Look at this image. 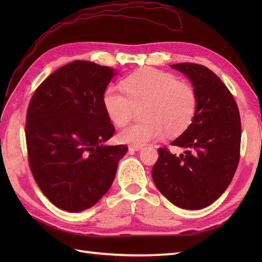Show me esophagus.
<instances>
[{
    "label": "esophagus",
    "mask_w": 262,
    "mask_h": 262,
    "mask_svg": "<svg viewBox=\"0 0 262 262\" xmlns=\"http://www.w3.org/2000/svg\"><path fill=\"white\" fill-rule=\"evenodd\" d=\"M128 148H129V151H140V149L143 148L142 145H129L128 146Z\"/></svg>",
    "instance_id": "34e87169"
}]
</instances>
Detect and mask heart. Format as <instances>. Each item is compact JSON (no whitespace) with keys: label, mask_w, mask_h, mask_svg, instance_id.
<instances>
[{"label":"heart","mask_w":262,"mask_h":262,"mask_svg":"<svg viewBox=\"0 0 262 262\" xmlns=\"http://www.w3.org/2000/svg\"><path fill=\"white\" fill-rule=\"evenodd\" d=\"M125 92L108 86L102 94V105L110 121L124 126L130 120L135 107L142 108L144 121L126 127L118 138L122 143L144 145L162 137L186 130L197 111V93L187 82L174 75L145 68L133 72L124 80Z\"/></svg>","instance_id":"obj_1"}]
</instances>
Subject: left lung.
<instances>
[{"instance_id": "obj_1", "label": "left lung", "mask_w": 262, "mask_h": 262, "mask_svg": "<svg viewBox=\"0 0 262 262\" xmlns=\"http://www.w3.org/2000/svg\"><path fill=\"white\" fill-rule=\"evenodd\" d=\"M185 74L197 93L191 124L171 143L185 152L160 147L152 169L155 186L183 209H202L229 187L240 160L241 120L234 98L214 72L193 63L170 65Z\"/></svg>"}]
</instances>
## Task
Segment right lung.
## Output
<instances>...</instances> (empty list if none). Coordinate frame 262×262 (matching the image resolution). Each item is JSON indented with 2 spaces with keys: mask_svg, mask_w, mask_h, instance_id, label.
I'll return each mask as SVG.
<instances>
[{
  "mask_svg": "<svg viewBox=\"0 0 262 262\" xmlns=\"http://www.w3.org/2000/svg\"><path fill=\"white\" fill-rule=\"evenodd\" d=\"M116 70L74 60L49 75L27 111L28 160L37 185L56 207L77 213L96 205L116 177L126 145L115 134L102 94Z\"/></svg>",
  "mask_w": 262,
  "mask_h": 262,
  "instance_id": "obj_1",
  "label": "right lung"
}]
</instances>
